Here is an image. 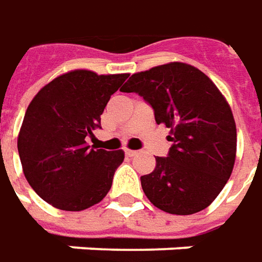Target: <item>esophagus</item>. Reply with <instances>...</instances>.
Returning a JSON list of instances; mask_svg holds the SVG:
<instances>
[{
  "label": "esophagus",
  "mask_w": 262,
  "mask_h": 262,
  "mask_svg": "<svg viewBox=\"0 0 262 262\" xmlns=\"http://www.w3.org/2000/svg\"><path fill=\"white\" fill-rule=\"evenodd\" d=\"M124 154H126V157H129V158H133V157H136V150H130V149H126L124 150Z\"/></svg>",
  "instance_id": "1"
}]
</instances>
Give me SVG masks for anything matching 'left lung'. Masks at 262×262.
Here are the masks:
<instances>
[{
  "label": "left lung",
  "mask_w": 262,
  "mask_h": 262,
  "mask_svg": "<svg viewBox=\"0 0 262 262\" xmlns=\"http://www.w3.org/2000/svg\"><path fill=\"white\" fill-rule=\"evenodd\" d=\"M122 93H136L171 130L167 157L140 177L150 203L171 214L206 209L228 183L236 155L229 104L200 69L172 62L133 74Z\"/></svg>",
  "instance_id": "obj_1"
}]
</instances>
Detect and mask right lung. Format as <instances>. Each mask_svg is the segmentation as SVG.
Listing matches in <instances>:
<instances>
[{
	"instance_id": "obj_1",
	"label": "right lung",
	"mask_w": 262,
	"mask_h": 262,
	"mask_svg": "<svg viewBox=\"0 0 262 262\" xmlns=\"http://www.w3.org/2000/svg\"><path fill=\"white\" fill-rule=\"evenodd\" d=\"M127 77L72 71L43 86L32 100L17 148L24 176L46 203L79 212L110 191L124 154L90 146L86 138L101 127L105 105Z\"/></svg>"
}]
</instances>
